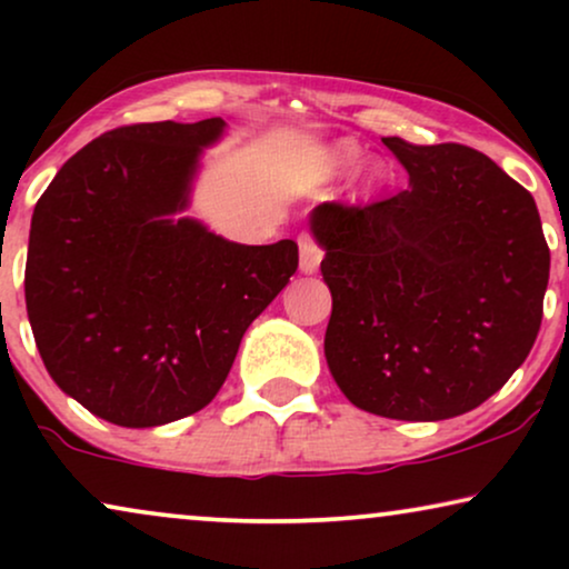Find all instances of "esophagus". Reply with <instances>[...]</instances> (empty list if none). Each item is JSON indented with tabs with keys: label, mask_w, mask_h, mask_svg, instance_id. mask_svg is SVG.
Here are the masks:
<instances>
[{
	"label": "esophagus",
	"mask_w": 569,
	"mask_h": 569,
	"mask_svg": "<svg viewBox=\"0 0 569 569\" xmlns=\"http://www.w3.org/2000/svg\"><path fill=\"white\" fill-rule=\"evenodd\" d=\"M321 259H323V251L316 246V240L310 236H302L300 238V271L302 274H313L321 267Z\"/></svg>",
	"instance_id": "obj_1"
}]
</instances>
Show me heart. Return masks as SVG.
Returning <instances> with one entry per match:
<instances>
[{"label": "heart", "instance_id": "b5f03b06", "mask_svg": "<svg viewBox=\"0 0 569 569\" xmlns=\"http://www.w3.org/2000/svg\"><path fill=\"white\" fill-rule=\"evenodd\" d=\"M357 160H360V152H357L355 147H339V150L333 152L331 166L333 168H352Z\"/></svg>", "mask_w": 569, "mask_h": 569}]
</instances>
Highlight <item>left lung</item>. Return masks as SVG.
<instances>
[{"label": "left lung", "mask_w": 569, "mask_h": 569, "mask_svg": "<svg viewBox=\"0 0 569 569\" xmlns=\"http://www.w3.org/2000/svg\"><path fill=\"white\" fill-rule=\"evenodd\" d=\"M409 186L310 212L331 318L323 352L357 409L438 422L477 409L531 352L549 246L531 193L463 144L383 137Z\"/></svg>", "instance_id": "8db88e82"}]
</instances>
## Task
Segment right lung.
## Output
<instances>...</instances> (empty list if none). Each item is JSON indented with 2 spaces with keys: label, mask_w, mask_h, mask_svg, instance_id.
<instances>
[{
  "label": "right lung",
  "mask_w": 569,
  "mask_h": 569,
  "mask_svg": "<svg viewBox=\"0 0 569 569\" xmlns=\"http://www.w3.org/2000/svg\"><path fill=\"white\" fill-rule=\"evenodd\" d=\"M222 119L134 123L69 158L30 222L26 306L61 391L121 427L204 409L240 339L298 269V243L243 246L183 212Z\"/></svg>",
  "instance_id": "obj_1"
}]
</instances>
